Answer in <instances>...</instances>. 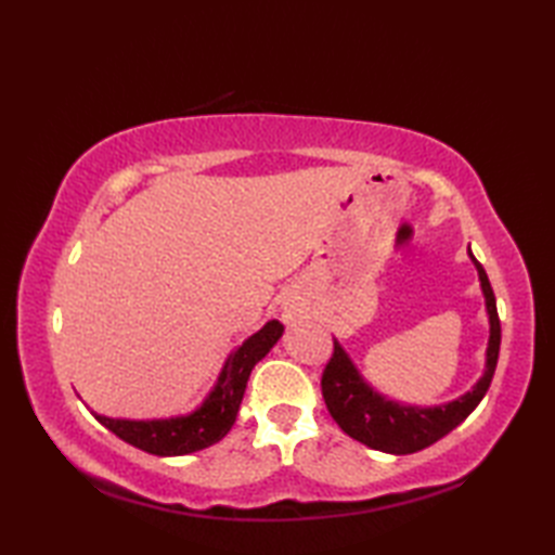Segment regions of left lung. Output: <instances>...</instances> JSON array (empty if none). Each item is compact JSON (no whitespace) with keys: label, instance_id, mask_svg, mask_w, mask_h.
Instances as JSON below:
<instances>
[{"label":"left lung","instance_id":"obj_1","mask_svg":"<svg viewBox=\"0 0 555 555\" xmlns=\"http://www.w3.org/2000/svg\"><path fill=\"white\" fill-rule=\"evenodd\" d=\"M469 257H473V262L477 264L491 322L485 376H481L473 391L448 405L424 410L403 408L398 403H391V400H384L382 396H376L367 384H362L344 348L334 340V352L322 372V396L328 412H332V417L350 439L384 453H417L422 448L443 439L448 431H453L457 424L479 405V400L487 396L499 362L501 320L496 310V296H493L487 271L477 262L473 253H469Z\"/></svg>","mask_w":555,"mask_h":555}]
</instances>
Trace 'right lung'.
<instances>
[{
  "label": "right lung",
  "mask_w": 555,
  "mask_h": 555,
  "mask_svg": "<svg viewBox=\"0 0 555 555\" xmlns=\"http://www.w3.org/2000/svg\"><path fill=\"white\" fill-rule=\"evenodd\" d=\"M281 332H284V326L279 322H267L255 336L247 338L229 358L215 391L193 415L159 422H128L102 415L95 417L121 441L152 455H188L203 451V448L221 441L233 427L250 372L281 338Z\"/></svg>",
  "instance_id": "right-lung-1"
}]
</instances>
